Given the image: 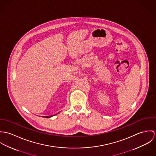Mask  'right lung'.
<instances>
[{"label": "right lung", "mask_w": 156, "mask_h": 156, "mask_svg": "<svg viewBox=\"0 0 156 156\" xmlns=\"http://www.w3.org/2000/svg\"><path fill=\"white\" fill-rule=\"evenodd\" d=\"M59 113V112H58ZM54 115H50V116H45V117H45V118H49V117H51L52 116H54Z\"/></svg>", "instance_id": "add662e5"}]
</instances>
